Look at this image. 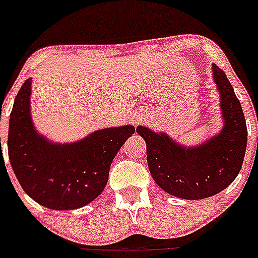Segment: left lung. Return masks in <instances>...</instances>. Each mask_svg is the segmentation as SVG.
Wrapping results in <instances>:
<instances>
[{
	"mask_svg": "<svg viewBox=\"0 0 258 258\" xmlns=\"http://www.w3.org/2000/svg\"><path fill=\"white\" fill-rule=\"evenodd\" d=\"M212 72L224 119L220 133L201 145L184 146L166 133L143 125L137 128L147 146L153 179L182 200H204L225 190L238 175L246 151L248 130L240 100L224 71L213 64Z\"/></svg>",
	"mask_w": 258,
	"mask_h": 258,
	"instance_id": "obj_1",
	"label": "left lung"
}]
</instances>
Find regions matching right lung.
Masks as SVG:
<instances>
[{"label":"right lung","instance_id":"obj_1","mask_svg":"<svg viewBox=\"0 0 258 258\" xmlns=\"http://www.w3.org/2000/svg\"><path fill=\"white\" fill-rule=\"evenodd\" d=\"M30 93L32 79H28L14 99L9 117L12 169L24 191L37 204L52 210L83 208L104 190L113 158L135 127L101 128L74 143H54L34 127Z\"/></svg>","mask_w":258,"mask_h":258}]
</instances>
